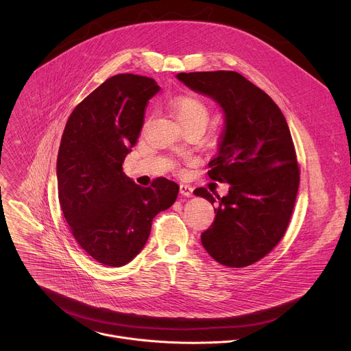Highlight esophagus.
<instances>
[{"label": "esophagus", "mask_w": 351, "mask_h": 351, "mask_svg": "<svg viewBox=\"0 0 351 351\" xmlns=\"http://www.w3.org/2000/svg\"><path fill=\"white\" fill-rule=\"evenodd\" d=\"M180 194L183 197H191L193 195V187L189 184H180Z\"/></svg>", "instance_id": "obj_1"}]
</instances>
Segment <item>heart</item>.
Here are the masks:
<instances>
[{"label":"heart","instance_id":"heart-1","mask_svg":"<svg viewBox=\"0 0 351 351\" xmlns=\"http://www.w3.org/2000/svg\"><path fill=\"white\" fill-rule=\"evenodd\" d=\"M168 107L179 124L204 123L208 120V107L195 96H175L168 100Z\"/></svg>","mask_w":351,"mask_h":351}]
</instances>
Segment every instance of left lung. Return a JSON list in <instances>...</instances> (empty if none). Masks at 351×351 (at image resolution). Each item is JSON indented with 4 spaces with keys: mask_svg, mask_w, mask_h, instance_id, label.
Listing matches in <instances>:
<instances>
[{
    "mask_svg": "<svg viewBox=\"0 0 351 351\" xmlns=\"http://www.w3.org/2000/svg\"><path fill=\"white\" fill-rule=\"evenodd\" d=\"M176 78L215 100L224 115L208 175L230 189L215 197L204 187L194 190L219 204L201 234L202 247L223 266H250L284 237L298 194L299 167L285 117L267 93L236 71L179 73Z\"/></svg>",
    "mask_w": 351,
    "mask_h": 351,
    "instance_id": "obj_1",
    "label": "left lung"
}]
</instances>
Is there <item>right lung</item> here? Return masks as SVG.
Masks as SVG:
<instances>
[{"label":"right lung","mask_w":351,"mask_h":351,"mask_svg":"<svg viewBox=\"0 0 351 351\" xmlns=\"http://www.w3.org/2000/svg\"><path fill=\"white\" fill-rule=\"evenodd\" d=\"M160 89L143 75L110 77L73 110L62 136L56 176L64 219L80 247L106 266L130 263L147 243L154 216L179 193L165 178L141 187L123 172Z\"/></svg>","instance_id":"1"}]
</instances>
